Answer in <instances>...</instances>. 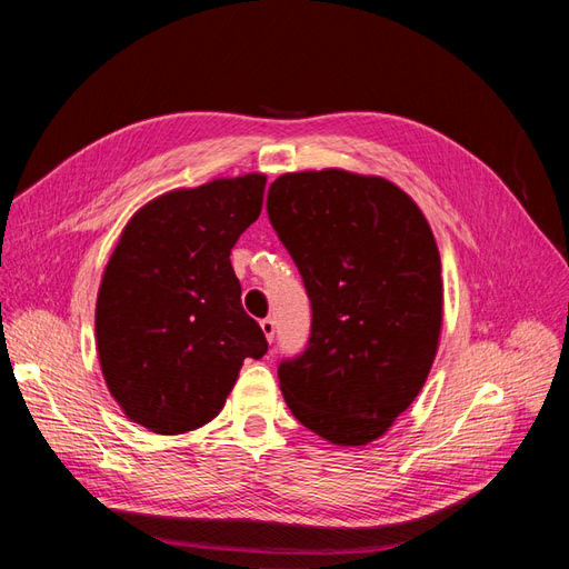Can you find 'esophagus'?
<instances>
[{"mask_svg":"<svg viewBox=\"0 0 569 569\" xmlns=\"http://www.w3.org/2000/svg\"><path fill=\"white\" fill-rule=\"evenodd\" d=\"M261 330H263V335H266V339L272 343V339H274V322L270 320V318H266V320H261Z\"/></svg>","mask_w":569,"mask_h":569,"instance_id":"1","label":"esophagus"}]
</instances>
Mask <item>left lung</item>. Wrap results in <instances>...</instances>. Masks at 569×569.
<instances>
[{
  "label": "left lung",
  "instance_id": "8db88e82",
  "mask_svg": "<svg viewBox=\"0 0 569 569\" xmlns=\"http://www.w3.org/2000/svg\"><path fill=\"white\" fill-rule=\"evenodd\" d=\"M268 216L313 308L308 349L280 363L284 401L337 446H368L416 401L439 349L441 256L399 184L341 168L284 173Z\"/></svg>",
  "mask_w": 569,
  "mask_h": 569
}]
</instances>
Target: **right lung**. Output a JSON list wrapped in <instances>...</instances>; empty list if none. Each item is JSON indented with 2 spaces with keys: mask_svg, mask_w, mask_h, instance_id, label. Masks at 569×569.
<instances>
[{
  "mask_svg": "<svg viewBox=\"0 0 569 569\" xmlns=\"http://www.w3.org/2000/svg\"><path fill=\"white\" fill-rule=\"evenodd\" d=\"M263 173L180 187L137 209L101 274V375L134 425L184 435L226 406L268 341L242 308L230 251L261 216Z\"/></svg>",
  "mask_w": 569,
  "mask_h": 569,
  "instance_id": "add662e5",
  "label": "right lung"
}]
</instances>
